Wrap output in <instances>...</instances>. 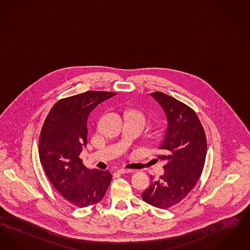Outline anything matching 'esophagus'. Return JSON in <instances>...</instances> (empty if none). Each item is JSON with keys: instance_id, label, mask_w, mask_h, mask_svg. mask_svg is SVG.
Listing matches in <instances>:
<instances>
[{"instance_id": "obj_1", "label": "esophagus", "mask_w": 250, "mask_h": 250, "mask_svg": "<svg viewBox=\"0 0 250 250\" xmlns=\"http://www.w3.org/2000/svg\"><path fill=\"white\" fill-rule=\"evenodd\" d=\"M131 172H132V170H130V169H124V168L118 170L119 174H127V173H131Z\"/></svg>"}]
</instances>
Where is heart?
Masks as SVG:
<instances>
[{"instance_id": "b5f03b06", "label": "heart", "mask_w": 250, "mask_h": 250, "mask_svg": "<svg viewBox=\"0 0 250 250\" xmlns=\"http://www.w3.org/2000/svg\"><path fill=\"white\" fill-rule=\"evenodd\" d=\"M126 117H131V118L138 119V120H142L144 123H145V121H146L145 115L142 113L141 111H139V110H135V109L128 110V111L126 112Z\"/></svg>"}]
</instances>
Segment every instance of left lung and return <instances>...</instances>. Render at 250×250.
Masks as SVG:
<instances>
[{"mask_svg": "<svg viewBox=\"0 0 250 250\" xmlns=\"http://www.w3.org/2000/svg\"><path fill=\"white\" fill-rule=\"evenodd\" d=\"M162 105L169 123L166 138L160 147L164 174L150 176V186L142 193L148 205L168 209L179 204L200 179L207 157V135L195 111L161 91L151 93Z\"/></svg>", "mask_w": 250, "mask_h": 250, "instance_id": "1", "label": "left lung"}]
</instances>
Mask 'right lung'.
Listing matches in <instances>:
<instances>
[{
    "instance_id": "right-lung-1",
    "label": "right lung",
    "mask_w": 250,
    "mask_h": 250,
    "mask_svg": "<svg viewBox=\"0 0 250 250\" xmlns=\"http://www.w3.org/2000/svg\"><path fill=\"white\" fill-rule=\"evenodd\" d=\"M116 92L88 90L58 101L43 122L39 157L47 178L71 205L90 207L103 200L112 180L105 170H88L79 155L87 144V118Z\"/></svg>"
}]
</instances>
